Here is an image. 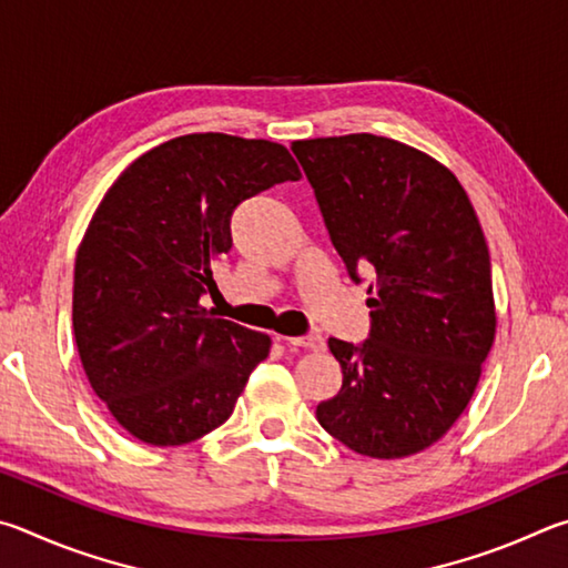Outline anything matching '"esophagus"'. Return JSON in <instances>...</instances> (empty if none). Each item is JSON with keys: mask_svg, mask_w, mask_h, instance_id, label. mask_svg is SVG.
Here are the masks:
<instances>
[{"mask_svg": "<svg viewBox=\"0 0 568 568\" xmlns=\"http://www.w3.org/2000/svg\"><path fill=\"white\" fill-rule=\"evenodd\" d=\"M282 342L290 346H300V349H312V352H322L324 349V339L320 334H310V336H282Z\"/></svg>", "mask_w": 568, "mask_h": 568, "instance_id": "34e87169", "label": "esophagus"}]
</instances>
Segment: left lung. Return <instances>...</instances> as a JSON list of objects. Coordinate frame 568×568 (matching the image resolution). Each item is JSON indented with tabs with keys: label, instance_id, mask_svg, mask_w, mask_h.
Returning a JSON list of instances; mask_svg holds the SVG:
<instances>
[{
	"label": "left lung",
	"instance_id": "obj_1",
	"mask_svg": "<svg viewBox=\"0 0 568 568\" xmlns=\"http://www.w3.org/2000/svg\"><path fill=\"white\" fill-rule=\"evenodd\" d=\"M354 282L372 266V334L329 339L342 389L316 406L336 442L372 459L429 449L469 406L496 336L489 246L449 166L389 136L292 144Z\"/></svg>",
	"mask_w": 568,
	"mask_h": 568
}]
</instances>
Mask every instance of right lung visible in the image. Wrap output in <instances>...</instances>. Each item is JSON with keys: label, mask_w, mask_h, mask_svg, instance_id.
Returning <instances> with one entry per match:
<instances>
[{"label": "right lung", "mask_w": 568, "mask_h": 568, "mask_svg": "<svg viewBox=\"0 0 568 568\" xmlns=\"http://www.w3.org/2000/svg\"><path fill=\"white\" fill-rule=\"evenodd\" d=\"M300 176L282 144L206 132L149 149L106 189L77 248L72 324L89 384L134 439L182 446L232 416L272 339L199 300L234 209Z\"/></svg>", "instance_id": "right-lung-1"}]
</instances>
